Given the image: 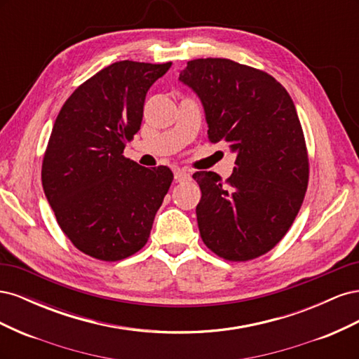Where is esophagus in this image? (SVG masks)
Returning a JSON list of instances; mask_svg holds the SVG:
<instances>
[{"label": "esophagus", "instance_id": "obj_1", "mask_svg": "<svg viewBox=\"0 0 359 359\" xmlns=\"http://www.w3.org/2000/svg\"><path fill=\"white\" fill-rule=\"evenodd\" d=\"M173 175H175V181L177 182H182V181H187L190 180V173L182 170V169H175V172H173Z\"/></svg>", "mask_w": 359, "mask_h": 359}]
</instances>
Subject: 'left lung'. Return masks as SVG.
<instances>
[{
    "instance_id": "1",
    "label": "left lung",
    "mask_w": 359,
    "mask_h": 359,
    "mask_svg": "<svg viewBox=\"0 0 359 359\" xmlns=\"http://www.w3.org/2000/svg\"><path fill=\"white\" fill-rule=\"evenodd\" d=\"M180 82L199 97L210 142L236 154L226 181L215 172L193 173L202 191V240L227 260L262 256L289 231L309 184L295 104L273 76L226 58L189 61Z\"/></svg>"
}]
</instances>
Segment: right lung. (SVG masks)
Instances as JSON below:
<instances>
[{
    "label": "right lung",
    "instance_id": "add662e5",
    "mask_svg": "<svg viewBox=\"0 0 359 359\" xmlns=\"http://www.w3.org/2000/svg\"><path fill=\"white\" fill-rule=\"evenodd\" d=\"M170 66L114 62L76 88L55 119L43 190L61 231L85 255L121 260L148 241L173 173L123 153L139 132L148 90Z\"/></svg>",
    "mask_w": 359,
    "mask_h": 359
}]
</instances>
